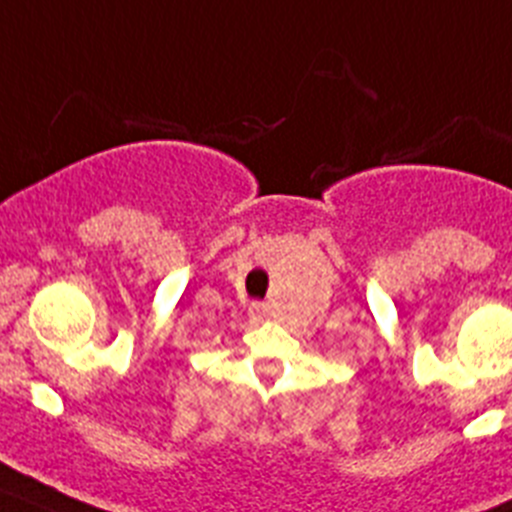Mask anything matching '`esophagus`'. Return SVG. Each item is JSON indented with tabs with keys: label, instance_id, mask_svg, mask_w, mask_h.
Masks as SVG:
<instances>
[{
	"label": "esophagus",
	"instance_id": "obj_1",
	"mask_svg": "<svg viewBox=\"0 0 512 512\" xmlns=\"http://www.w3.org/2000/svg\"><path fill=\"white\" fill-rule=\"evenodd\" d=\"M265 313H267L265 303H250V316H252V319H262Z\"/></svg>",
	"mask_w": 512,
	"mask_h": 512
}]
</instances>
